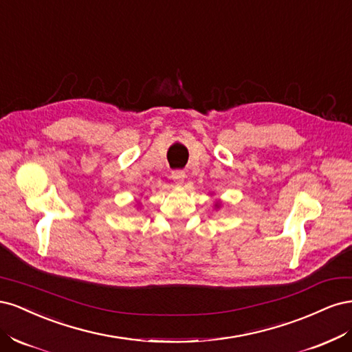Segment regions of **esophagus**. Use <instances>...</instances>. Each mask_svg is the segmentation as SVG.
<instances>
[{"mask_svg":"<svg viewBox=\"0 0 352 352\" xmlns=\"http://www.w3.org/2000/svg\"><path fill=\"white\" fill-rule=\"evenodd\" d=\"M170 177H172V180L177 186H180V185H184L186 175H185V172H182V170H175V172H172V176Z\"/></svg>","mask_w":352,"mask_h":352,"instance_id":"34e87169","label":"esophagus"}]
</instances>
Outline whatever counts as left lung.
Listing matches in <instances>:
<instances>
[{"instance_id":"obj_1","label":"left lung","mask_w":352,"mask_h":352,"mask_svg":"<svg viewBox=\"0 0 352 352\" xmlns=\"http://www.w3.org/2000/svg\"><path fill=\"white\" fill-rule=\"evenodd\" d=\"M214 207H216V208H219V207H220V201H217V202H216Z\"/></svg>"}]
</instances>
